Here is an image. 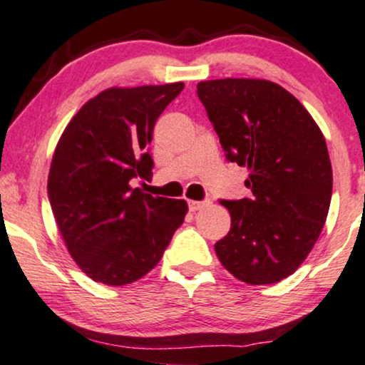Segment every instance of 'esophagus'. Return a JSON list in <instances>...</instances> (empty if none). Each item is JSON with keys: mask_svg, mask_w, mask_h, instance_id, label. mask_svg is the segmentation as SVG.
Returning <instances> with one entry per match:
<instances>
[{"mask_svg": "<svg viewBox=\"0 0 365 365\" xmlns=\"http://www.w3.org/2000/svg\"><path fill=\"white\" fill-rule=\"evenodd\" d=\"M210 201H190V210L191 212H198V210L207 208Z\"/></svg>", "mask_w": 365, "mask_h": 365, "instance_id": "34e87169", "label": "esophagus"}]
</instances>
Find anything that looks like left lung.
<instances>
[{
    "label": "left lung",
    "instance_id": "1",
    "mask_svg": "<svg viewBox=\"0 0 365 365\" xmlns=\"http://www.w3.org/2000/svg\"><path fill=\"white\" fill-rule=\"evenodd\" d=\"M227 158L250 169V198L220 203L230 230L215 252L237 280L268 285L302 264L327 222L333 170L327 141L306 107L268 80L198 83Z\"/></svg>",
    "mask_w": 365,
    "mask_h": 365
}]
</instances>
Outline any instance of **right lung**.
<instances>
[{
    "label": "right lung",
    "instance_id": "add662e5",
    "mask_svg": "<svg viewBox=\"0 0 365 365\" xmlns=\"http://www.w3.org/2000/svg\"><path fill=\"white\" fill-rule=\"evenodd\" d=\"M182 88V81L107 88L73 115L56 145L51 208L68 252L93 282L140 280L184 222V200L131 187L133 178H152L153 126Z\"/></svg>",
    "mask_w": 365,
    "mask_h": 365
}]
</instances>
